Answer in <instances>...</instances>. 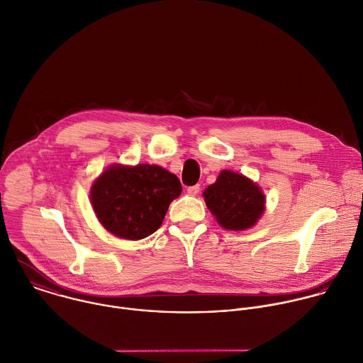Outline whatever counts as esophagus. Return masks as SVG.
<instances>
[{"instance_id": "esophagus-1", "label": "esophagus", "mask_w": 363, "mask_h": 363, "mask_svg": "<svg viewBox=\"0 0 363 363\" xmlns=\"http://www.w3.org/2000/svg\"><path fill=\"white\" fill-rule=\"evenodd\" d=\"M199 189H201L199 185H192V186H189L186 191H188V194H189L191 196H196V195L199 194Z\"/></svg>"}]
</instances>
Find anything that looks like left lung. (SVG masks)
Returning a JSON list of instances; mask_svg holds the SVG:
<instances>
[{
  "label": "left lung",
  "mask_w": 363,
  "mask_h": 363,
  "mask_svg": "<svg viewBox=\"0 0 363 363\" xmlns=\"http://www.w3.org/2000/svg\"><path fill=\"white\" fill-rule=\"evenodd\" d=\"M203 198L216 222L228 230H246L255 226L266 203L257 184L229 169H223L216 182L203 191Z\"/></svg>",
  "instance_id": "left-lung-1"
}]
</instances>
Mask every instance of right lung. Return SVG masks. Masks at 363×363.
Returning a JSON list of instances; mask_svg holds the SVG:
<instances>
[{
    "label": "right lung",
    "mask_w": 363,
    "mask_h": 363,
    "mask_svg": "<svg viewBox=\"0 0 363 363\" xmlns=\"http://www.w3.org/2000/svg\"><path fill=\"white\" fill-rule=\"evenodd\" d=\"M182 186L162 167L111 165L93 184L90 201L106 230L128 240L152 235L162 223L169 203Z\"/></svg>",
    "instance_id": "obj_1"
}]
</instances>
